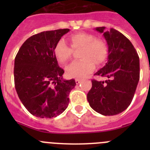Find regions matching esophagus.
Returning a JSON list of instances; mask_svg holds the SVG:
<instances>
[{
	"instance_id": "34e87169",
	"label": "esophagus",
	"mask_w": 150,
	"mask_h": 150,
	"mask_svg": "<svg viewBox=\"0 0 150 150\" xmlns=\"http://www.w3.org/2000/svg\"><path fill=\"white\" fill-rule=\"evenodd\" d=\"M75 82H76V84H79V83H81V80H80V79H75Z\"/></svg>"
}]
</instances>
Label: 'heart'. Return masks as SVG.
<instances>
[{"instance_id": "b5f03b06", "label": "heart", "mask_w": 150, "mask_h": 150, "mask_svg": "<svg viewBox=\"0 0 150 150\" xmlns=\"http://www.w3.org/2000/svg\"><path fill=\"white\" fill-rule=\"evenodd\" d=\"M73 49L81 48L79 58L66 67V74L71 78H83L93 71L94 64L100 65L108 56V47L105 41L96 38L94 34L78 33L70 38ZM72 50L63 39L54 47V54L60 63L65 64L71 59Z\"/></svg>"}]
</instances>
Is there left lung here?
<instances>
[{
    "label": "left lung",
    "mask_w": 150,
    "mask_h": 150,
    "mask_svg": "<svg viewBox=\"0 0 150 150\" xmlns=\"http://www.w3.org/2000/svg\"><path fill=\"white\" fill-rule=\"evenodd\" d=\"M102 33L108 46L107 62L95 74L107 78L105 81L91 80L92 87L87 94L90 107L104 116L123 112L132 103L140 79V59L131 41L116 29Z\"/></svg>",
    "instance_id": "left-lung-1"
}]
</instances>
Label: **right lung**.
<instances>
[{"mask_svg": "<svg viewBox=\"0 0 150 150\" xmlns=\"http://www.w3.org/2000/svg\"><path fill=\"white\" fill-rule=\"evenodd\" d=\"M70 29L43 31L26 40L14 63V81L18 96L30 113L40 118L59 116L69 104L74 79H63L54 47Z\"/></svg>", "mask_w": 150, "mask_h": 150, "instance_id": "1", "label": "right lung"}]
</instances>
